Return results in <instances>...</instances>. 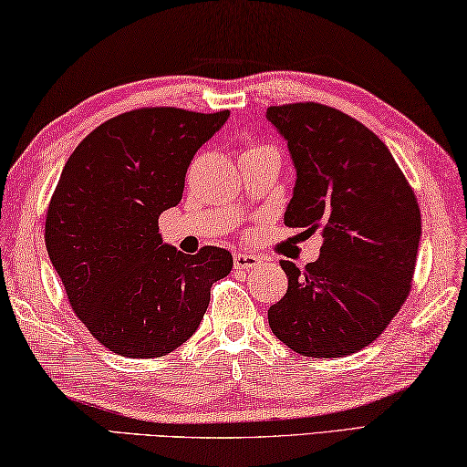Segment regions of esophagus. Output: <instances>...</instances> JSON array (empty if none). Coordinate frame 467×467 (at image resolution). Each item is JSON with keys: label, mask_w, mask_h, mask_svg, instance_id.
Returning <instances> with one entry per match:
<instances>
[{"label": "esophagus", "mask_w": 467, "mask_h": 467, "mask_svg": "<svg viewBox=\"0 0 467 467\" xmlns=\"http://www.w3.org/2000/svg\"><path fill=\"white\" fill-rule=\"evenodd\" d=\"M261 265V258L254 254H242V252H235L234 254V266L240 271H250L254 266Z\"/></svg>", "instance_id": "esophagus-1"}]
</instances>
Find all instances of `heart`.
I'll return each mask as SVG.
<instances>
[{
	"instance_id": "heart-1",
	"label": "heart",
	"mask_w": 467,
	"mask_h": 467,
	"mask_svg": "<svg viewBox=\"0 0 467 467\" xmlns=\"http://www.w3.org/2000/svg\"><path fill=\"white\" fill-rule=\"evenodd\" d=\"M254 149H261V147H250V149H248V150H254Z\"/></svg>"
}]
</instances>
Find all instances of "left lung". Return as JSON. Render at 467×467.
Returning <instances> with one entry per match:
<instances>
[{
    "label": "left lung",
    "mask_w": 467,
    "mask_h": 467,
    "mask_svg": "<svg viewBox=\"0 0 467 467\" xmlns=\"http://www.w3.org/2000/svg\"><path fill=\"white\" fill-rule=\"evenodd\" d=\"M296 165L285 225L323 234L318 261H281L287 294L269 308L275 337L308 358H343L379 337L408 300L420 206L391 150L335 107L273 105Z\"/></svg>",
    "instance_id": "obj_1"
}]
</instances>
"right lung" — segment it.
I'll list each match as a JSON object with an SVG mask.
<instances>
[{
  "mask_svg": "<svg viewBox=\"0 0 467 467\" xmlns=\"http://www.w3.org/2000/svg\"><path fill=\"white\" fill-rule=\"evenodd\" d=\"M229 111L140 107L103 121L67 159L45 219V246L74 315L109 351L161 358L192 337L232 254H182L159 215L182 201L196 150Z\"/></svg>",
  "mask_w": 467,
  "mask_h": 467,
  "instance_id": "obj_1",
  "label": "right lung"
}]
</instances>
